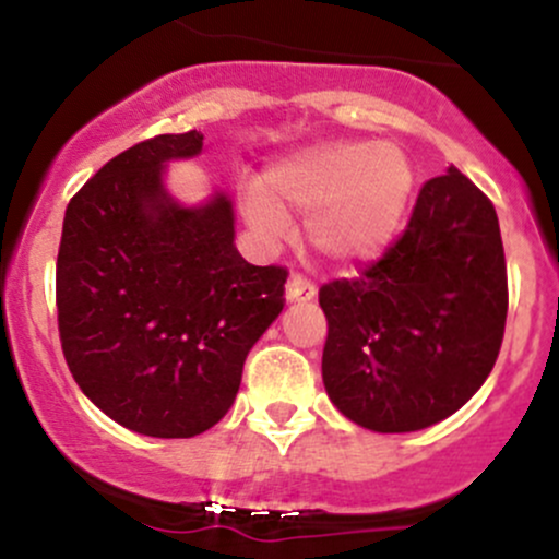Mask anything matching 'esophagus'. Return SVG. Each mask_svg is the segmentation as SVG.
<instances>
[{
	"label": "esophagus",
	"instance_id": "1",
	"mask_svg": "<svg viewBox=\"0 0 559 559\" xmlns=\"http://www.w3.org/2000/svg\"><path fill=\"white\" fill-rule=\"evenodd\" d=\"M316 297V286L302 275H289L286 281V302H308Z\"/></svg>",
	"mask_w": 559,
	"mask_h": 559
}]
</instances>
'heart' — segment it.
<instances>
[{"label": "heart", "mask_w": 559, "mask_h": 559, "mask_svg": "<svg viewBox=\"0 0 559 559\" xmlns=\"http://www.w3.org/2000/svg\"><path fill=\"white\" fill-rule=\"evenodd\" d=\"M416 173L392 143L324 140L281 156L246 183L240 207L259 238H284L286 211L306 216L308 246L337 267L381 259L397 240L414 200Z\"/></svg>", "instance_id": "1"}]
</instances>
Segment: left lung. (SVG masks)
Returning <instances> with one entry per match:
<instances>
[{
  "label": "left lung",
  "mask_w": 559,
  "mask_h": 559,
  "mask_svg": "<svg viewBox=\"0 0 559 559\" xmlns=\"http://www.w3.org/2000/svg\"><path fill=\"white\" fill-rule=\"evenodd\" d=\"M319 306L332 405L373 432L438 425L481 389L503 343L509 284L492 202L449 167L421 186L384 259L321 286Z\"/></svg>",
  "instance_id": "left-lung-1"
}]
</instances>
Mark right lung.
<instances>
[{
	"mask_svg": "<svg viewBox=\"0 0 559 559\" xmlns=\"http://www.w3.org/2000/svg\"><path fill=\"white\" fill-rule=\"evenodd\" d=\"M202 134L118 154L70 200L56 259L59 335L72 379L103 414L151 438H194L238 397L253 343L284 311V267L235 248L227 191L186 205L170 162Z\"/></svg>",
	"mask_w": 559,
	"mask_h": 559,
	"instance_id": "obj_1",
	"label": "right lung"
}]
</instances>
